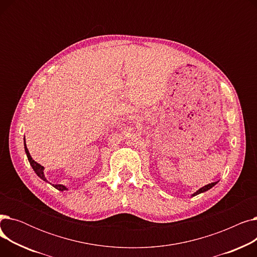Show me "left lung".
I'll return each instance as SVG.
<instances>
[{
  "label": "left lung",
  "mask_w": 257,
  "mask_h": 257,
  "mask_svg": "<svg viewBox=\"0 0 257 257\" xmlns=\"http://www.w3.org/2000/svg\"><path fill=\"white\" fill-rule=\"evenodd\" d=\"M217 183H218V181H217V182H211V183H209V184H207V185H205V186H203V187L199 188V190H198L196 193H194V194L192 195V197L197 196V195H199V194H201V193H204V192H206V191L210 190V188H211L212 186H214V185L217 184Z\"/></svg>",
  "instance_id": "left-lung-1"
}]
</instances>
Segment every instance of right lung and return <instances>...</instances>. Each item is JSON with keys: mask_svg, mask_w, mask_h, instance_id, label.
<instances>
[{"mask_svg": "<svg viewBox=\"0 0 257 257\" xmlns=\"http://www.w3.org/2000/svg\"><path fill=\"white\" fill-rule=\"evenodd\" d=\"M24 140H25V139H24ZM24 146H25V152H26V154H27V157H28V160H29V163H30V166L32 167V169L34 170V172L36 173L37 176H38L40 179H43L44 181L49 182V181L47 180L46 176H45V173H44L45 168H44L42 165L37 164L35 160H33V158L31 157V155H30V153H29L28 148H27V145H26V142H25V141H24ZM49 183H50V182H49ZM50 184H51V183H50ZM52 185H53L54 187H55V188H57L58 191H61V192L69 190V188H67V187H66L65 185H63V184H52Z\"/></svg>", "mask_w": 257, "mask_h": 257, "instance_id": "add662e5", "label": "right lung"}]
</instances>
